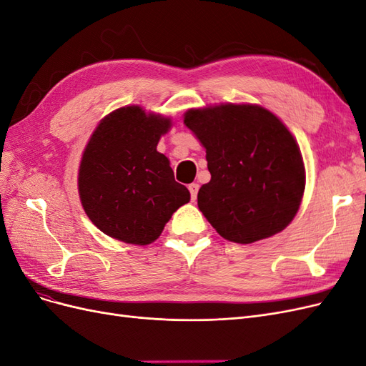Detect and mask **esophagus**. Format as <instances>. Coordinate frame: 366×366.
I'll return each mask as SVG.
<instances>
[{"label":"esophagus","mask_w":366,"mask_h":366,"mask_svg":"<svg viewBox=\"0 0 366 366\" xmlns=\"http://www.w3.org/2000/svg\"><path fill=\"white\" fill-rule=\"evenodd\" d=\"M187 189H189V192H191L192 202H195L197 200V194H198V184L197 183H191L189 186H187Z\"/></svg>","instance_id":"34e87169"}]
</instances>
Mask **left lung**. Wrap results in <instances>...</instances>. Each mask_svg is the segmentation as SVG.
<instances>
[{"label": "left lung", "instance_id": "obj_1", "mask_svg": "<svg viewBox=\"0 0 366 366\" xmlns=\"http://www.w3.org/2000/svg\"><path fill=\"white\" fill-rule=\"evenodd\" d=\"M184 125L204 147L210 172L198 191V209L221 237L250 244L292 223L305 169L278 117L259 105L221 104L187 109Z\"/></svg>", "mask_w": 366, "mask_h": 366}]
</instances>
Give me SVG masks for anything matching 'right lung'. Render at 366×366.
Returning <instances> with one entry per match:
<instances>
[{"label":"right lung","instance_id":"1","mask_svg":"<svg viewBox=\"0 0 366 366\" xmlns=\"http://www.w3.org/2000/svg\"><path fill=\"white\" fill-rule=\"evenodd\" d=\"M169 128L171 119L132 105L109 113L94 129L77 186L85 214L105 235L147 246L189 203L187 187L175 182L168 157L157 151Z\"/></svg>","mask_w":366,"mask_h":366}]
</instances>
